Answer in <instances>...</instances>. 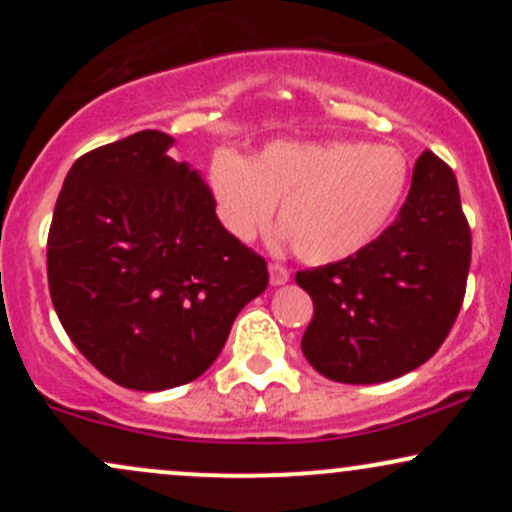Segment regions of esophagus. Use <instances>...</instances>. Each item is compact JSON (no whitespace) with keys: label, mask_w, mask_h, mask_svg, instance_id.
<instances>
[{"label":"esophagus","mask_w":512,"mask_h":512,"mask_svg":"<svg viewBox=\"0 0 512 512\" xmlns=\"http://www.w3.org/2000/svg\"><path fill=\"white\" fill-rule=\"evenodd\" d=\"M291 279V272L284 264H269V284L272 286H284Z\"/></svg>","instance_id":"1"}]
</instances>
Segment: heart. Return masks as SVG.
<instances>
[{
  "label": "heart",
  "instance_id": "b5f03b06",
  "mask_svg": "<svg viewBox=\"0 0 512 512\" xmlns=\"http://www.w3.org/2000/svg\"><path fill=\"white\" fill-rule=\"evenodd\" d=\"M209 185L226 231L252 240L281 204V231L310 264L366 252L402 207L409 166L392 146L361 142L272 144L255 161L231 151L211 158Z\"/></svg>",
  "mask_w": 512,
  "mask_h": 512
}]
</instances>
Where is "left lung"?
I'll use <instances>...</instances> for the list:
<instances>
[{"mask_svg":"<svg viewBox=\"0 0 512 512\" xmlns=\"http://www.w3.org/2000/svg\"><path fill=\"white\" fill-rule=\"evenodd\" d=\"M472 233L455 173L424 151L395 223L361 255L305 269L313 298L303 356L334 383L373 385L419 368L462 308Z\"/></svg>","mask_w":512,"mask_h":512,"instance_id":"8db88e82","label":"left lung"}]
</instances>
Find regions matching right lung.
Segmentation results:
<instances>
[{"label": "right lung", "instance_id": "obj_1", "mask_svg": "<svg viewBox=\"0 0 512 512\" xmlns=\"http://www.w3.org/2000/svg\"><path fill=\"white\" fill-rule=\"evenodd\" d=\"M144 129L76 158L48 236L52 305L105 378L158 392L199 378L267 262L221 226L207 182Z\"/></svg>", "mask_w": 512, "mask_h": 512}]
</instances>
